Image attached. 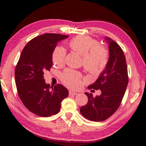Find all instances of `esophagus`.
<instances>
[{"mask_svg": "<svg viewBox=\"0 0 146 146\" xmlns=\"http://www.w3.org/2000/svg\"><path fill=\"white\" fill-rule=\"evenodd\" d=\"M69 95H77V93L75 92V91H69Z\"/></svg>", "mask_w": 146, "mask_h": 146, "instance_id": "34e87169", "label": "esophagus"}]
</instances>
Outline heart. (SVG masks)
Wrapping results in <instances>:
<instances>
[{
	"mask_svg": "<svg viewBox=\"0 0 146 146\" xmlns=\"http://www.w3.org/2000/svg\"><path fill=\"white\" fill-rule=\"evenodd\" d=\"M70 48L82 56L84 67L93 75H98L104 70L109 60V54L104 47L97 40L88 36L78 35L69 42ZM66 51L63 47L57 46L52 53V61L56 66L63 65ZM64 85L70 88H77L82 84L80 74L71 69H67L61 74Z\"/></svg>",
	"mask_w": 146,
	"mask_h": 146,
	"instance_id": "b5f03b06",
	"label": "heart"
}]
</instances>
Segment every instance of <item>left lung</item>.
<instances>
[{
	"label": "left lung",
	"mask_w": 146,
	"mask_h": 146,
	"mask_svg": "<svg viewBox=\"0 0 146 146\" xmlns=\"http://www.w3.org/2000/svg\"><path fill=\"white\" fill-rule=\"evenodd\" d=\"M105 38L109 46L108 63L97 80L88 86L89 89L100 90L101 94L93 97L92 94L86 92L88 102L80 110L83 117L95 122L106 120L117 110L128 84L127 64L122 49L111 38Z\"/></svg>",
	"instance_id": "1"
}]
</instances>
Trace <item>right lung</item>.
<instances>
[{"mask_svg": "<svg viewBox=\"0 0 146 146\" xmlns=\"http://www.w3.org/2000/svg\"><path fill=\"white\" fill-rule=\"evenodd\" d=\"M68 35L46 33L32 39L24 47L17 63L15 78L20 98L24 106L42 117L56 115L68 90L61 84L50 87L44 73L53 66L52 53L59 41Z\"/></svg>", "mask_w": 146, "mask_h": 146, "instance_id": "right-lung-1", "label": "right lung"}]
</instances>
